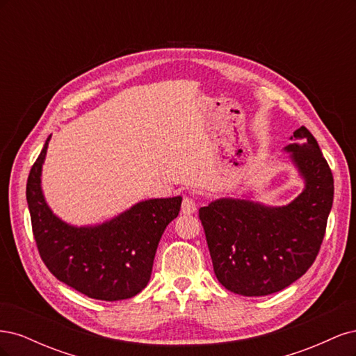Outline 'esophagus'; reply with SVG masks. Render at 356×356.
<instances>
[{
  "mask_svg": "<svg viewBox=\"0 0 356 356\" xmlns=\"http://www.w3.org/2000/svg\"><path fill=\"white\" fill-rule=\"evenodd\" d=\"M181 211H182V213H186V215L195 213L196 212V202L193 200L191 197H184V199H182Z\"/></svg>",
  "mask_w": 356,
  "mask_h": 356,
  "instance_id": "esophagus-1",
  "label": "esophagus"
}]
</instances>
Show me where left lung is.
Returning a JSON list of instances; mask_svg holds the SVG:
<instances>
[{
  "label": "left lung",
  "instance_id": "1",
  "mask_svg": "<svg viewBox=\"0 0 356 356\" xmlns=\"http://www.w3.org/2000/svg\"><path fill=\"white\" fill-rule=\"evenodd\" d=\"M284 148L305 188L284 207L250 197H221L199 209L215 276L234 294L277 293L314 264L332 207L334 179L316 139L305 126Z\"/></svg>",
  "mask_w": 356,
  "mask_h": 356
}]
</instances>
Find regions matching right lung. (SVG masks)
<instances>
[{
    "label": "right lung",
    "instance_id": "add662e5",
    "mask_svg": "<svg viewBox=\"0 0 356 356\" xmlns=\"http://www.w3.org/2000/svg\"><path fill=\"white\" fill-rule=\"evenodd\" d=\"M50 136L26 182L32 232L41 260L51 275L79 293L117 301L147 286L166 225L178 217L181 196L148 199L93 225H72L53 213L41 188Z\"/></svg>",
    "mask_w": 356,
    "mask_h": 356
}]
</instances>
